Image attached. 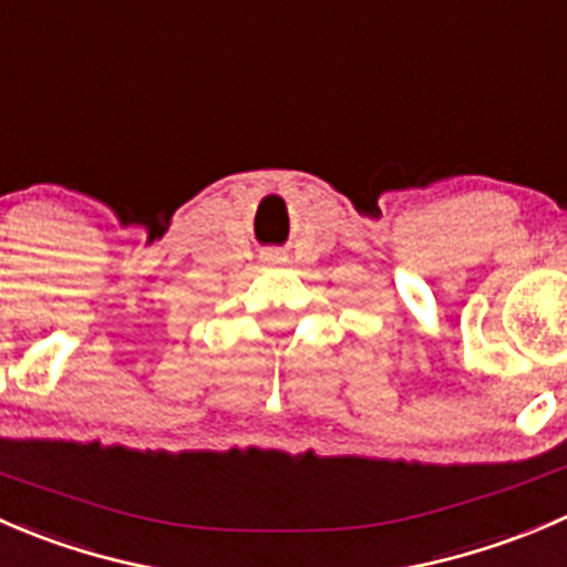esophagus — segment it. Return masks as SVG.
Listing matches in <instances>:
<instances>
[{"instance_id": "esophagus-1", "label": "esophagus", "mask_w": 567, "mask_h": 567, "mask_svg": "<svg viewBox=\"0 0 567 567\" xmlns=\"http://www.w3.org/2000/svg\"><path fill=\"white\" fill-rule=\"evenodd\" d=\"M267 261H281V254H276V250H270V254H265Z\"/></svg>"}]
</instances>
